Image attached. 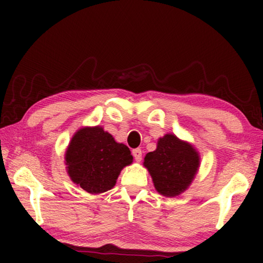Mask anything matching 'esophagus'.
Segmentation results:
<instances>
[{
	"instance_id": "34e87169",
	"label": "esophagus",
	"mask_w": 263,
	"mask_h": 263,
	"mask_svg": "<svg viewBox=\"0 0 263 263\" xmlns=\"http://www.w3.org/2000/svg\"><path fill=\"white\" fill-rule=\"evenodd\" d=\"M132 155H133V157H135V160H136L137 162H140L141 161V157H142L141 149H139V148L133 149L132 151Z\"/></svg>"
}]
</instances>
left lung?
<instances>
[{"instance_id": "left-lung-1", "label": "left lung", "mask_w": 263, "mask_h": 263, "mask_svg": "<svg viewBox=\"0 0 263 263\" xmlns=\"http://www.w3.org/2000/svg\"><path fill=\"white\" fill-rule=\"evenodd\" d=\"M199 164L201 157L195 146L173 133L159 138L157 149L144 159L155 190L166 197L184 193L198 173Z\"/></svg>"}]
</instances>
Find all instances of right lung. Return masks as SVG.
I'll return each mask as SVG.
<instances>
[{"instance_id": "1", "label": "right lung", "mask_w": 263, "mask_h": 263, "mask_svg": "<svg viewBox=\"0 0 263 263\" xmlns=\"http://www.w3.org/2000/svg\"><path fill=\"white\" fill-rule=\"evenodd\" d=\"M132 161L127 146L116 141L100 125L79 128L65 152L70 180L91 195L112 189L122 169Z\"/></svg>"}]
</instances>
